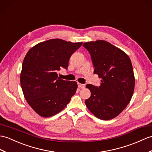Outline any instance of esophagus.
<instances>
[{"instance_id": "obj_1", "label": "esophagus", "mask_w": 152, "mask_h": 152, "mask_svg": "<svg viewBox=\"0 0 152 152\" xmlns=\"http://www.w3.org/2000/svg\"><path fill=\"white\" fill-rule=\"evenodd\" d=\"M77 86H78V87L80 88V89H83V88L86 87V85L80 83H77Z\"/></svg>"}]
</instances>
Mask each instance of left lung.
I'll use <instances>...</instances> for the list:
<instances>
[{"label": "left lung", "mask_w": 152, "mask_h": 152, "mask_svg": "<svg viewBox=\"0 0 152 152\" xmlns=\"http://www.w3.org/2000/svg\"><path fill=\"white\" fill-rule=\"evenodd\" d=\"M89 52L94 73L102 79L99 87L87 84L91 96L86 100L88 109L97 118L111 120L126 107L135 88L132 61L121 49L102 40L83 45Z\"/></svg>", "instance_id": "1"}]
</instances>
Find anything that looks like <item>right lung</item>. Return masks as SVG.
<instances>
[{"instance_id": "right-lung-1", "label": "right lung", "mask_w": 152, "mask_h": 152, "mask_svg": "<svg viewBox=\"0 0 152 152\" xmlns=\"http://www.w3.org/2000/svg\"><path fill=\"white\" fill-rule=\"evenodd\" d=\"M82 43L54 39L30 49L23 60L20 86L24 98L38 115L49 117L64 109L76 93V82L60 79L58 71L67 69L70 56Z\"/></svg>"}]
</instances>
